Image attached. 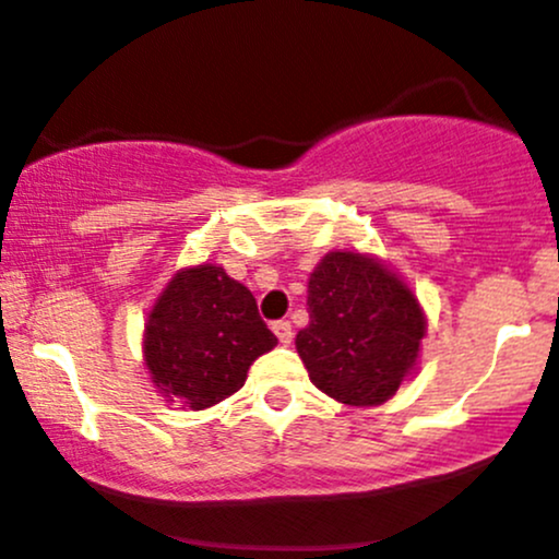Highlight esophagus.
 Listing matches in <instances>:
<instances>
[{"label":"esophagus","mask_w":559,"mask_h":559,"mask_svg":"<svg viewBox=\"0 0 559 559\" xmlns=\"http://www.w3.org/2000/svg\"><path fill=\"white\" fill-rule=\"evenodd\" d=\"M273 333L278 335V341L281 344H292V338H295V330H292V324L289 322H275L273 324Z\"/></svg>","instance_id":"34e87169"}]
</instances>
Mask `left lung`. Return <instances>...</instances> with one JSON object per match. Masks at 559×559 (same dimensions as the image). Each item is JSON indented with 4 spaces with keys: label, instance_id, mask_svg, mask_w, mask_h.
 <instances>
[{
    "label": "left lung",
    "instance_id": "8db88e82",
    "mask_svg": "<svg viewBox=\"0 0 559 559\" xmlns=\"http://www.w3.org/2000/svg\"><path fill=\"white\" fill-rule=\"evenodd\" d=\"M308 317L295 338L297 355L330 399L384 404L415 371L426 335L424 308L379 259L330 251L308 278Z\"/></svg>",
    "mask_w": 559,
    "mask_h": 559
}]
</instances>
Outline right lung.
I'll return each instance as SVG.
<instances>
[{
  "label": "right lung",
  "mask_w": 559,
  "mask_h": 559,
  "mask_svg": "<svg viewBox=\"0 0 559 559\" xmlns=\"http://www.w3.org/2000/svg\"><path fill=\"white\" fill-rule=\"evenodd\" d=\"M275 344L248 286L218 264L175 273L144 324V362L155 388L188 409L237 393L251 362Z\"/></svg>",
  "instance_id": "obj_1"
}]
</instances>
